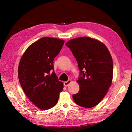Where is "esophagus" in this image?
<instances>
[{"label":"esophagus","instance_id":"1","mask_svg":"<svg viewBox=\"0 0 132 132\" xmlns=\"http://www.w3.org/2000/svg\"><path fill=\"white\" fill-rule=\"evenodd\" d=\"M71 82V80H68V81H65L64 82V85L65 86H68L70 84Z\"/></svg>","mask_w":132,"mask_h":132}]
</instances>
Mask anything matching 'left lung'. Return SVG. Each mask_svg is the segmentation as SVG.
Masks as SVG:
<instances>
[{"label":"left lung","mask_w":132,"mask_h":132,"mask_svg":"<svg viewBox=\"0 0 132 132\" xmlns=\"http://www.w3.org/2000/svg\"><path fill=\"white\" fill-rule=\"evenodd\" d=\"M78 64L80 86L78 93L73 95L80 106L91 108L105 97L113 77L112 58L104 44L94 38L81 37L65 43Z\"/></svg>","instance_id":"8db88e82"}]
</instances>
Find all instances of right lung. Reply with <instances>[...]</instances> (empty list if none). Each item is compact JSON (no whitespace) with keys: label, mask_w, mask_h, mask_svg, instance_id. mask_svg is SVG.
I'll list each match as a JSON object with an SVG mask.
<instances>
[{"label":"right lung","mask_w":132,"mask_h":132,"mask_svg":"<svg viewBox=\"0 0 132 132\" xmlns=\"http://www.w3.org/2000/svg\"><path fill=\"white\" fill-rule=\"evenodd\" d=\"M64 43L62 39L42 37L27 48L20 62L19 82L27 97L41 110L54 107L63 90L54 71L53 61Z\"/></svg>","instance_id":"1"}]
</instances>
